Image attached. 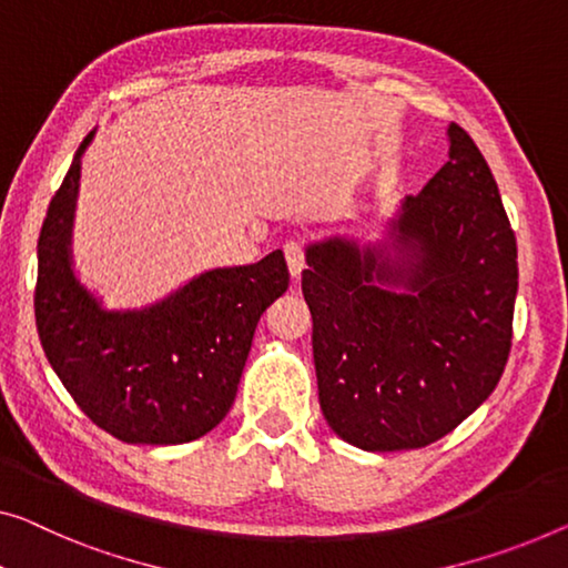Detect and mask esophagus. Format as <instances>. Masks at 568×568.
Returning <instances> with one entry per match:
<instances>
[{"mask_svg":"<svg viewBox=\"0 0 568 568\" xmlns=\"http://www.w3.org/2000/svg\"><path fill=\"white\" fill-rule=\"evenodd\" d=\"M283 252H285V262H287V270H291V275L298 277L303 265H306V252H303V244L298 240H287L283 244Z\"/></svg>","mask_w":568,"mask_h":568,"instance_id":"1","label":"esophagus"}]
</instances>
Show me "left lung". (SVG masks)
<instances>
[{
  "label": "left lung",
  "instance_id": "left-lung-1",
  "mask_svg": "<svg viewBox=\"0 0 568 568\" xmlns=\"http://www.w3.org/2000/svg\"><path fill=\"white\" fill-rule=\"evenodd\" d=\"M303 298L324 418L346 444L438 442L500 383L518 295V244L495 175L459 124L448 163L405 196L387 240L306 247Z\"/></svg>",
  "mask_w": 568,
  "mask_h": 568
}]
</instances>
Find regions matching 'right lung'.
<instances>
[{
  "instance_id": "right-lung-1",
  "label": "right lung",
  "mask_w": 568,
  "mask_h": 568,
  "mask_svg": "<svg viewBox=\"0 0 568 568\" xmlns=\"http://www.w3.org/2000/svg\"><path fill=\"white\" fill-rule=\"evenodd\" d=\"M81 142L38 240L40 344L75 405L124 444H185L230 413L257 321L287 291L281 250L216 267L140 311H106L71 262Z\"/></svg>"
}]
</instances>
